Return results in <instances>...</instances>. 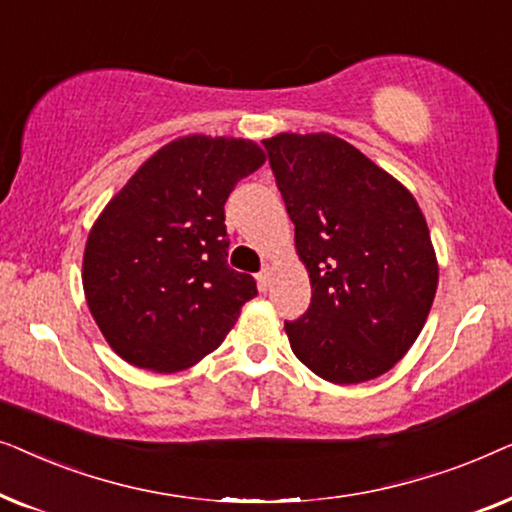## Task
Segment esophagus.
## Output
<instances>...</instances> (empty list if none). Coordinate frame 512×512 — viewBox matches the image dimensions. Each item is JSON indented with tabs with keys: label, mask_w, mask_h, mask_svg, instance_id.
<instances>
[{
	"label": "esophagus",
	"mask_w": 512,
	"mask_h": 512,
	"mask_svg": "<svg viewBox=\"0 0 512 512\" xmlns=\"http://www.w3.org/2000/svg\"><path fill=\"white\" fill-rule=\"evenodd\" d=\"M256 282H258V289H261V291H268V289H270V284H272V270L268 268V265H265V268H263L261 272H258Z\"/></svg>",
	"instance_id": "34e87169"
}]
</instances>
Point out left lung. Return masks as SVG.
<instances>
[{"mask_svg": "<svg viewBox=\"0 0 512 512\" xmlns=\"http://www.w3.org/2000/svg\"><path fill=\"white\" fill-rule=\"evenodd\" d=\"M296 226L312 300L284 321L293 354L335 384L380 377L417 340L438 286L410 191L345 139L284 132L263 142Z\"/></svg>", "mask_w": 512, "mask_h": 512, "instance_id": "8db88e82", "label": "left lung"}]
</instances>
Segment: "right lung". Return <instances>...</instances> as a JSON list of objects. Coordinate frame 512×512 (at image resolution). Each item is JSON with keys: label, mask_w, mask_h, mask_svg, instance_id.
Segmentation results:
<instances>
[{"label": "right lung", "mask_w": 512, "mask_h": 512, "mask_svg": "<svg viewBox=\"0 0 512 512\" xmlns=\"http://www.w3.org/2000/svg\"><path fill=\"white\" fill-rule=\"evenodd\" d=\"M263 160L249 139H174L104 207L86 242L83 291L121 359L174 373L235 326L258 291L254 277L228 265L223 205Z\"/></svg>", "instance_id": "obj_1"}]
</instances>
